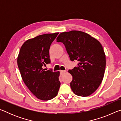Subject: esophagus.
Wrapping results in <instances>:
<instances>
[{
  "instance_id": "esophagus-1",
  "label": "esophagus",
  "mask_w": 121,
  "mask_h": 121,
  "mask_svg": "<svg viewBox=\"0 0 121 121\" xmlns=\"http://www.w3.org/2000/svg\"><path fill=\"white\" fill-rule=\"evenodd\" d=\"M65 72V70H60L61 75H63Z\"/></svg>"
}]
</instances>
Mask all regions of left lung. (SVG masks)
<instances>
[{
    "label": "left lung",
    "mask_w": 121,
    "mask_h": 121,
    "mask_svg": "<svg viewBox=\"0 0 121 121\" xmlns=\"http://www.w3.org/2000/svg\"><path fill=\"white\" fill-rule=\"evenodd\" d=\"M57 42L65 45L71 61H78L68 72L72 75L71 89L75 95L87 97L97 90L103 79L106 55L101 44L85 32L72 30L61 33Z\"/></svg>",
    "instance_id": "8db88e82"
}]
</instances>
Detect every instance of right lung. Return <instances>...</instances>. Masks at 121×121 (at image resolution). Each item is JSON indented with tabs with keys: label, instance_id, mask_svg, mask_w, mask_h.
I'll use <instances>...</instances> for the list:
<instances>
[{
	"label": "right lung",
	"instance_id": "obj_1",
	"mask_svg": "<svg viewBox=\"0 0 121 121\" xmlns=\"http://www.w3.org/2000/svg\"><path fill=\"white\" fill-rule=\"evenodd\" d=\"M58 34L41 35L26 40L18 55L17 65L24 84L36 98L42 100L56 97L60 86V72L43 68V65L51 62L49 50Z\"/></svg>",
	"mask_w": 121,
	"mask_h": 121
}]
</instances>
